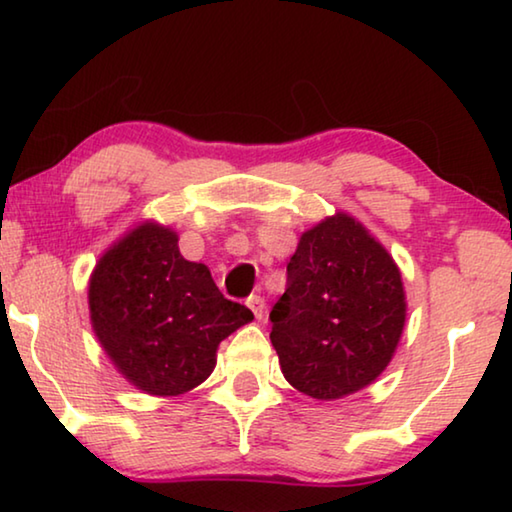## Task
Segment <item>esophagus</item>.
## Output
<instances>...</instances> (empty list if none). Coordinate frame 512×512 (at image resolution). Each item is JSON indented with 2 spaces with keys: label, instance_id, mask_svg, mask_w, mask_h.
Segmentation results:
<instances>
[{
  "label": "esophagus",
  "instance_id": "obj_1",
  "mask_svg": "<svg viewBox=\"0 0 512 512\" xmlns=\"http://www.w3.org/2000/svg\"><path fill=\"white\" fill-rule=\"evenodd\" d=\"M246 305L250 307V311H253L257 320L264 318V314H266V300L262 296H250Z\"/></svg>",
  "mask_w": 512,
  "mask_h": 512
}]
</instances>
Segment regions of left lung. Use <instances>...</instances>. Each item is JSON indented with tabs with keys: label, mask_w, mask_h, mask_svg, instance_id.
Here are the masks:
<instances>
[{
	"label": "left lung",
	"mask_w": 512,
	"mask_h": 512,
	"mask_svg": "<svg viewBox=\"0 0 512 512\" xmlns=\"http://www.w3.org/2000/svg\"><path fill=\"white\" fill-rule=\"evenodd\" d=\"M404 320L400 268L357 219L336 212L302 232L271 311V343L293 388L332 402L386 370Z\"/></svg>",
	"instance_id": "left-lung-1"
}]
</instances>
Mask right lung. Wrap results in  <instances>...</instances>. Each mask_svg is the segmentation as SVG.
I'll return each instance as SVG.
<instances>
[{
  "label": "right lung",
  "mask_w": 512,
  "mask_h": 512,
  "mask_svg": "<svg viewBox=\"0 0 512 512\" xmlns=\"http://www.w3.org/2000/svg\"><path fill=\"white\" fill-rule=\"evenodd\" d=\"M90 320L101 348L135 388L173 397L212 375L216 348L253 311L223 298L210 268L189 262L178 235L146 221L94 266Z\"/></svg>",
  "instance_id": "1"
}]
</instances>
